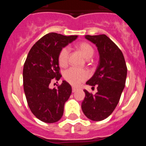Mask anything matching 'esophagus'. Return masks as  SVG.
Segmentation results:
<instances>
[{"instance_id":"1","label":"esophagus","mask_w":146,"mask_h":146,"mask_svg":"<svg viewBox=\"0 0 146 146\" xmlns=\"http://www.w3.org/2000/svg\"><path fill=\"white\" fill-rule=\"evenodd\" d=\"M77 88H75V87H72V92H73V93L75 92V91H77Z\"/></svg>"}]
</instances>
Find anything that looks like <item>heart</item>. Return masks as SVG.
Here are the masks:
<instances>
[{
    "label": "heart",
    "instance_id": "1",
    "mask_svg": "<svg viewBox=\"0 0 146 146\" xmlns=\"http://www.w3.org/2000/svg\"><path fill=\"white\" fill-rule=\"evenodd\" d=\"M77 48L83 55L86 58L89 59L94 55V50L90 44L87 42H80L77 45ZM69 56V50L64 47L60 50L58 55V63L61 66H65L68 64ZM88 76V72L84 69L70 68L64 73V78L72 85H78L80 82L86 80Z\"/></svg>",
    "mask_w": 146,
    "mask_h": 146
}]
</instances>
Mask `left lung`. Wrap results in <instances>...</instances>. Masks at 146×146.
Listing matches in <instances>:
<instances>
[{
	"instance_id": "1",
	"label": "left lung",
	"mask_w": 146,
	"mask_h": 146,
	"mask_svg": "<svg viewBox=\"0 0 146 146\" xmlns=\"http://www.w3.org/2000/svg\"><path fill=\"white\" fill-rule=\"evenodd\" d=\"M85 38L97 47L99 61L96 70L86 84L97 87L95 95L84 90L82 112L91 121H102L113 113L125 87L127 68L124 57L118 47L106 35L90 36Z\"/></svg>"
}]
</instances>
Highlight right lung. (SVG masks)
<instances>
[{"instance_id": "add662e5", "label": "right lung", "mask_w": 146, "mask_h": 146, "mask_svg": "<svg viewBox=\"0 0 146 146\" xmlns=\"http://www.w3.org/2000/svg\"><path fill=\"white\" fill-rule=\"evenodd\" d=\"M77 36L50 33L36 42L28 52L23 67V87L32 113L45 123H55L64 114V104L72 94V87L65 80L57 88H50L53 80L61 77L58 55L60 50Z\"/></svg>"}]
</instances>
